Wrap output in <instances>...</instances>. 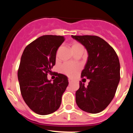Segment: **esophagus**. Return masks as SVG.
<instances>
[{
    "label": "esophagus",
    "instance_id": "1",
    "mask_svg": "<svg viewBox=\"0 0 133 133\" xmlns=\"http://www.w3.org/2000/svg\"><path fill=\"white\" fill-rule=\"evenodd\" d=\"M69 84H71L72 83V81L71 80V79H69Z\"/></svg>",
    "mask_w": 133,
    "mask_h": 133
}]
</instances>
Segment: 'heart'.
<instances>
[{"label": "heart", "instance_id": "heart-1", "mask_svg": "<svg viewBox=\"0 0 133 133\" xmlns=\"http://www.w3.org/2000/svg\"><path fill=\"white\" fill-rule=\"evenodd\" d=\"M82 46L81 44L78 42H74L72 44V49L77 48V47ZM80 66L77 65H74L70 63H65L62 65V71L65 75L69 76V77H73L77 74L80 70Z\"/></svg>", "mask_w": 133, "mask_h": 133}]
</instances>
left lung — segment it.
Listing matches in <instances>:
<instances>
[{
    "mask_svg": "<svg viewBox=\"0 0 133 133\" xmlns=\"http://www.w3.org/2000/svg\"><path fill=\"white\" fill-rule=\"evenodd\" d=\"M88 52V61L81 77L90 79L88 86L79 82L76 92L77 105L82 111L98 113L110 104L120 80V64L114 49L96 36H72Z\"/></svg>",
    "mask_w": 133,
    "mask_h": 133,
    "instance_id": "left-lung-1",
    "label": "left lung"
}]
</instances>
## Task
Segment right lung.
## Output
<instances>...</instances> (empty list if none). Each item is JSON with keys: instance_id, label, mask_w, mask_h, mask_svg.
Wrapping results in <instances>:
<instances>
[{"instance_id": "right-lung-1", "label": "right lung", "mask_w": 133, "mask_h": 133, "mask_svg": "<svg viewBox=\"0 0 133 133\" xmlns=\"http://www.w3.org/2000/svg\"><path fill=\"white\" fill-rule=\"evenodd\" d=\"M64 40L63 36H42L27 45L21 57L17 72L21 94L29 108L40 115L59 109L68 86L64 74L56 72L53 82L47 79V74L53 73L56 52Z\"/></svg>"}]
</instances>
